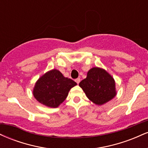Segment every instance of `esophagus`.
Returning a JSON list of instances; mask_svg holds the SVG:
<instances>
[{
    "label": "esophagus",
    "instance_id": "obj_1",
    "mask_svg": "<svg viewBox=\"0 0 148 148\" xmlns=\"http://www.w3.org/2000/svg\"><path fill=\"white\" fill-rule=\"evenodd\" d=\"M80 81H81V79H79V78H77V79H75V81L76 82V84H79V83H80Z\"/></svg>",
    "mask_w": 148,
    "mask_h": 148
}]
</instances>
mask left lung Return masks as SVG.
I'll return each instance as SVG.
<instances>
[{
    "mask_svg": "<svg viewBox=\"0 0 148 148\" xmlns=\"http://www.w3.org/2000/svg\"><path fill=\"white\" fill-rule=\"evenodd\" d=\"M115 85L113 77L99 67L90 69L86 79L79 83L88 99L97 105H102L114 97L116 95Z\"/></svg>",
    "mask_w": 148,
    "mask_h": 148,
    "instance_id": "8db88e82",
    "label": "left lung"
}]
</instances>
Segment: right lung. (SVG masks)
<instances>
[{"label": "right lung", "instance_id": "right-lung-1", "mask_svg": "<svg viewBox=\"0 0 148 148\" xmlns=\"http://www.w3.org/2000/svg\"><path fill=\"white\" fill-rule=\"evenodd\" d=\"M76 85L75 81L64 77L57 69H53L37 81L33 95L42 104L56 108L63 102L68 95L69 90Z\"/></svg>", "mask_w": 148, "mask_h": 148}]
</instances>
